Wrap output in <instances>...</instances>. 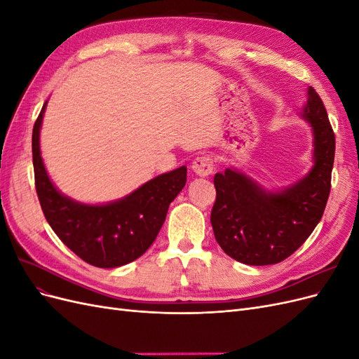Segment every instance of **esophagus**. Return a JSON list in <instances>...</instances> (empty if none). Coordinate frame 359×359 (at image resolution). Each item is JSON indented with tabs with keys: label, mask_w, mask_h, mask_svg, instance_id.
Here are the masks:
<instances>
[{
	"label": "esophagus",
	"mask_w": 359,
	"mask_h": 359,
	"mask_svg": "<svg viewBox=\"0 0 359 359\" xmlns=\"http://www.w3.org/2000/svg\"><path fill=\"white\" fill-rule=\"evenodd\" d=\"M191 169L198 177H208L214 170V161L208 156L198 157L191 163Z\"/></svg>",
	"instance_id": "1"
}]
</instances>
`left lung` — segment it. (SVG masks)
I'll return each instance as SVG.
<instances>
[{
  "instance_id": "left-lung-1",
  "label": "left lung",
  "mask_w": 359,
  "mask_h": 359,
  "mask_svg": "<svg viewBox=\"0 0 359 359\" xmlns=\"http://www.w3.org/2000/svg\"><path fill=\"white\" fill-rule=\"evenodd\" d=\"M299 116L311 127L313 166L286 189L268 190L236 168L215 173L211 224L223 252L245 265H273L304 244L331 190L335 137L318 93L307 88Z\"/></svg>"
}]
</instances>
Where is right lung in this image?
<instances>
[{
	"mask_svg": "<svg viewBox=\"0 0 359 359\" xmlns=\"http://www.w3.org/2000/svg\"><path fill=\"white\" fill-rule=\"evenodd\" d=\"M48 102L32 128L36 190L48 223L74 255L99 268L133 262L154 243L170 202L186 186L187 168L147 181L127 196L106 203H83L61 193L48 175L40 151V128Z\"/></svg>",
	"mask_w": 359,
	"mask_h": 359,
	"instance_id": "right-lung-1",
	"label": "right lung"
}]
</instances>
